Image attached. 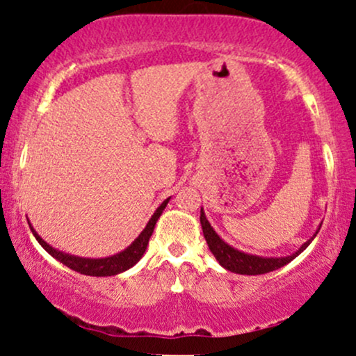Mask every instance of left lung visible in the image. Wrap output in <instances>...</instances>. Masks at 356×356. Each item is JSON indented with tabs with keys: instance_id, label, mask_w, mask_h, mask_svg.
I'll return each mask as SVG.
<instances>
[{
	"instance_id": "1",
	"label": "left lung",
	"mask_w": 356,
	"mask_h": 356,
	"mask_svg": "<svg viewBox=\"0 0 356 356\" xmlns=\"http://www.w3.org/2000/svg\"><path fill=\"white\" fill-rule=\"evenodd\" d=\"M201 224H202V232H204V238L207 241V246H209L211 252L214 254L216 259L219 261V264L222 268H226L227 271L236 273V275H249V276H254V275H264V273L269 271H275V269L283 268L284 264L291 263L293 259L298 254L305 251L306 248L309 246V243L314 239L313 236L312 239L306 241V243L298 249L296 252H293L291 256H283V257H263V256H254V254H246V252L238 251L232 246H229L227 243H224L222 239L219 238L218 232L211 227L209 220L206 219V214L201 209ZM321 227V226H320Z\"/></svg>"
}]
</instances>
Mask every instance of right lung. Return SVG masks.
Segmentation results:
<instances>
[{"mask_svg": "<svg viewBox=\"0 0 356 356\" xmlns=\"http://www.w3.org/2000/svg\"><path fill=\"white\" fill-rule=\"evenodd\" d=\"M167 202H169V199H165V201L157 207V211L154 212V216L149 219V222H147L145 229L138 234V238L134 241L129 248L124 249L122 252H118V254L100 257V259H90V257H79V256L67 254V252H61L58 249L51 248L48 243H44V241L36 234V231L31 226L30 229L33 232L36 241L42 244L44 251H47L48 254H51L55 259H58L60 263H63L67 268L80 273V275H87V276H113V275H118V273H124L127 269H130L142 256H144L147 244H149L150 236H152L154 232L155 222H157L159 218H161L162 211L165 209Z\"/></svg>", "mask_w": 356, "mask_h": 356, "instance_id": "add662e5", "label": "right lung"}]
</instances>
